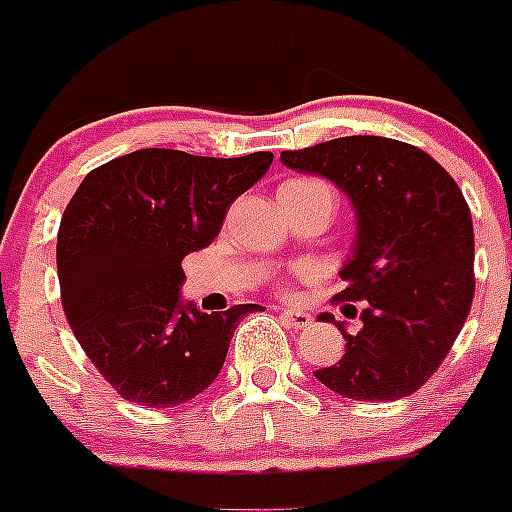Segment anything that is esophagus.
I'll return each mask as SVG.
<instances>
[{
  "instance_id": "1",
  "label": "esophagus",
  "mask_w": 512,
  "mask_h": 512,
  "mask_svg": "<svg viewBox=\"0 0 512 512\" xmlns=\"http://www.w3.org/2000/svg\"><path fill=\"white\" fill-rule=\"evenodd\" d=\"M282 317H285V322L292 329H304V327H309V324H312V317H309L307 312H302V309H294V307L282 309Z\"/></svg>"
}]
</instances>
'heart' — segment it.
<instances>
[{
	"label": "heart",
	"mask_w": 512,
	"mask_h": 512,
	"mask_svg": "<svg viewBox=\"0 0 512 512\" xmlns=\"http://www.w3.org/2000/svg\"><path fill=\"white\" fill-rule=\"evenodd\" d=\"M287 185H312L309 180H294V183H287Z\"/></svg>",
	"instance_id": "obj_1"
}]
</instances>
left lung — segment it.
<instances>
[{
    "label": "left lung",
    "instance_id": "obj_1",
    "mask_svg": "<svg viewBox=\"0 0 512 512\" xmlns=\"http://www.w3.org/2000/svg\"><path fill=\"white\" fill-rule=\"evenodd\" d=\"M282 163L337 185L356 237L337 302H364L361 329L317 381L344 399L396 401L421 389L451 352L473 302V220L456 180L428 153L381 136H347ZM334 319V317H332Z\"/></svg>",
    "mask_w": 512,
    "mask_h": 512
}]
</instances>
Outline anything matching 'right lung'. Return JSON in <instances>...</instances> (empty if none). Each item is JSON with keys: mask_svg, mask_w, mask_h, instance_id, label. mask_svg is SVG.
Masks as SVG:
<instances>
[{"mask_svg": "<svg viewBox=\"0 0 512 512\" xmlns=\"http://www.w3.org/2000/svg\"><path fill=\"white\" fill-rule=\"evenodd\" d=\"M270 151L205 158L143 148L91 170L56 240L61 304L86 356L133 404H188L218 379L235 327L257 304L205 314L180 297L185 255L208 247Z\"/></svg>", "mask_w": 512, "mask_h": 512, "instance_id": "obj_1", "label": "right lung"}]
</instances>
